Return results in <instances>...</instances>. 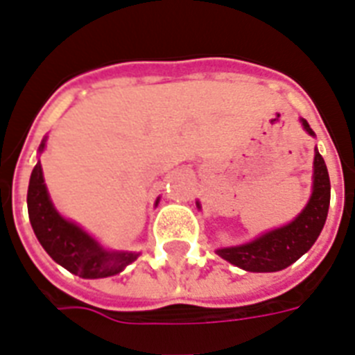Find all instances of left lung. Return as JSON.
<instances>
[{"mask_svg": "<svg viewBox=\"0 0 355 355\" xmlns=\"http://www.w3.org/2000/svg\"><path fill=\"white\" fill-rule=\"evenodd\" d=\"M301 125L310 137H315V132L304 118H301ZM312 178L313 186L310 200L292 223L262 233L250 243L218 248L215 253L224 261L232 262L233 266L255 273L279 272L302 257L318 241L319 233L327 223L330 206V177L318 148L313 157ZM197 207L200 209V202H197Z\"/></svg>", "mask_w": 355, "mask_h": 355, "instance_id": "obj_1", "label": "left lung"}]
</instances>
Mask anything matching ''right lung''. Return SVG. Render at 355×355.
<instances>
[{"label": "right lung", "mask_w": 355, "mask_h": 355, "mask_svg": "<svg viewBox=\"0 0 355 355\" xmlns=\"http://www.w3.org/2000/svg\"><path fill=\"white\" fill-rule=\"evenodd\" d=\"M47 137L40 144V155L45 149ZM158 204V198H157ZM27 207L31 226L43 250L54 262L82 279L112 277L123 272L138 259L140 253L105 250L82 226L58 213L49 197L43 180L42 164L37 162L31 173L27 191Z\"/></svg>", "instance_id": "obj_1"}]
</instances>
